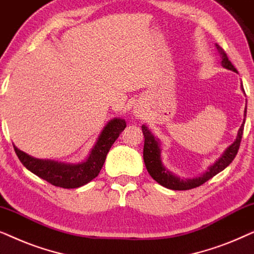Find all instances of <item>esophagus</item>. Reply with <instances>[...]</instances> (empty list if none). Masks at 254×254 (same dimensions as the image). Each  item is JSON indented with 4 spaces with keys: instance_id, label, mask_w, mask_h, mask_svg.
<instances>
[{
    "instance_id": "34e87169",
    "label": "esophagus",
    "mask_w": 254,
    "mask_h": 254,
    "mask_svg": "<svg viewBox=\"0 0 254 254\" xmlns=\"http://www.w3.org/2000/svg\"><path fill=\"white\" fill-rule=\"evenodd\" d=\"M135 113H136V116H140L141 111H140V110H136V111H135Z\"/></svg>"
}]
</instances>
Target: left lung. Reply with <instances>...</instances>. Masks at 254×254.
<instances>
[{"label":"left lung","instance_id":"left-lung-1","mask_svg":"<svg viewBox=\"0 0 254 254\" xmlns=\"http://www.w3.org/2000/svg\"><path fill=\"white\" fill-rule=\"evenodd\" d=\"M216 48L220 52L221 59H222V65L224 68L229 69V70L236 71V68L234 64H231L230 60H229L227 57V53H225L223 48H222L220 45H216ZM242 90L244 91L242 85ZM244 117L246 118V107L244 111ZM244 123L242 124L241 128L238 130V135L236 141L232 143L230 147H229L227 150L224 151V154L218 158V161L214 163L213 165L210 166L209 169L207 170L203 175L200 177H196V178L193 179H180L178 177L172 175L169 170L164 168L162 163L161 158V145H159V142L157 138H156L149 128L145 126V125H142V131H143L144 135V147H143V159L145 168H147L149 175H150L152 178H154L158 184H161L162 186L166 187V189L175 190H186L190 189H195V187L202 185L206 182H208L210 178H213L214 176H216L217 173L227 168V166L230 164V163L234 161L236 155H237L239 145H241L242 136H243V130H244Z\"/></svg>","mask_w":254,"mask_h":254}]
</instances>
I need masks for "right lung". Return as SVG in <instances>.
Segmentation results:
<instances>
[{
	"label": "right lung",
	"mask_w": 254,
	"mask_h": 254,
	"mask_svg": "<svg viewBox=\"0 0 254 254\" xmlns=\"http://www.w3.org/2000/svg\"><path fill=\"white\" fill-rule=\"evenodd\" d=\"M125 128H126V123L124 119L116 118L111 120L104 127L89 157L79 164H64L48 159L33 158L19 150L15 145L13 148L22 164L41 179L62 189H77L90 183L98 176L105 163L107 152L110 151L112 144Z\"/></svg>",
	"instance_id": "add662e5"
}]
</instances>
